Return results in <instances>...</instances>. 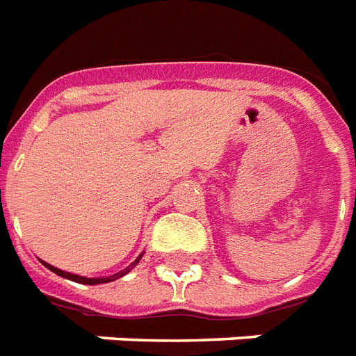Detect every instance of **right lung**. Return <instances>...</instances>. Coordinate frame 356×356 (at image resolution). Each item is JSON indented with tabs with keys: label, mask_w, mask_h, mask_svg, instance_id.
I'll use <instances>...</instances> for the list:
<instances>
[{
	"label": "right lung",
	"mask_w": 356,
	"mask_h": 356,
	"mask_svg": "<svg viewBox=\"0 0 356 356\" xmlns=\"http://www.w3.org/2000/svg\"><path fill=\"white\" fill-rule=\"evenodd\" d=\"M141 257H143V254L139 255V257L136 259V261H134L132 264H129L127 268L121 270V272H118V274L108 275V277H84V275L70 274V272H64V270H60V268H55L53 264L45 263V261H42V259H40V261H42V264H44L45 268H49L51 272H55L56 275H60V277H65V280L75 281V283H81V285H101V283H110V281H115V280H119V277H123L124 274H129L130 270H132L134 266H136V264L139 263V261H141Z\"/></svg>",
	"instance_id": "obj_1"
}]
</instances>
